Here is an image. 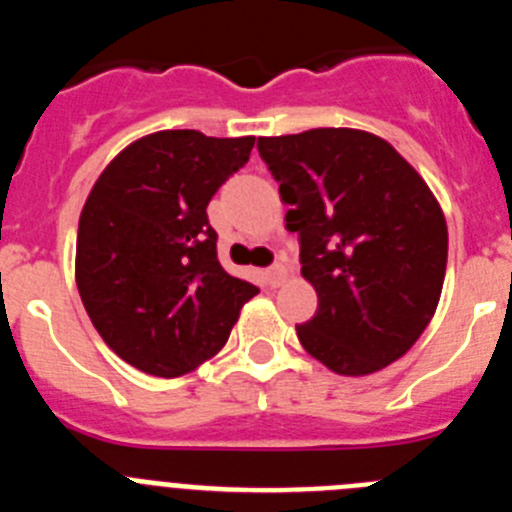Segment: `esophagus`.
Here are the masks:
<instances>
[{
	"mask_svg": "<svg viewBox=\"0 0 512 512\" xmlns=\"http://www.w3.org/2000/svg\"><path fill=\"white\" fill-rule=\"evenodd\" d=\"M287 266L284 264H274L271 269H266V282L271 284V287H279V284L287 282Z\"/></svg>",
	"mask_w": 512,
	"mask_h": 512,
	"instance_id": "esophagus-1",
	"label": "esophagus"
}]
</instances>
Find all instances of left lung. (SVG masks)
I'll return each mask as SVG.
<instances>
[{
	"label": "left lung",
	"mask_w": 512,
	"mask_h": 512,
	"mask_svg": "<svg viewBox=\"0 0 512 512\" xmlns=\"http://www.w3.org/2000/svg\"><path fill=\"white\" fill-rule=\"evenodd\" d=\"M259 153L300 235L318 312L297 325L312 359L343 377L397 361L441 300L449 230L423 176L384 138L315 128L259 138Z\"/></svg>",
	"instance_id": "left-lung-1"
}]
</instances>
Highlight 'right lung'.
<instances>
[{
  "label": "right lung",
  "mask_w": 512,
  "mask_h": 512,
  "mask_svg": "<svg viewBox=\"0 0 512 512\" xmlns=\"http://www.w3.org/2000/svg\"><path fill=\"white\" fill-rule=\"evenodd\" d=\"M256 143L158 130L104 166L76 235V287L102 341L140 372L182 377L225 346L259 295L217 261L212 194Z\"/></svg>",
  "instance_id": "1"
}]
</instances>
